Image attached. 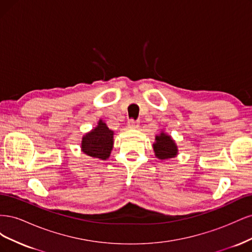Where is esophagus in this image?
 <instances>
[{"label": "esophagus", "mask_w": 252, "mask_h": 252, "mask_svg": "<svg viewBox=\"0 0 252 252\" xmlns=\"http://www.w3.org/2000/svg\"><path fill=\"white\" fill-rule=\"evenodd\" d=\"M127 126H128V128L134 129V128H138V127H139V123H138V122H134L133 120H130V121L128 122Z\"/></svg>", "instance_id": "obj_1"}]
</instances>
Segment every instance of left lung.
Returning a JSON list of instances; mask_svg holds the SVG:
<instances>
[{
	"label": "left lung",
	"instance_id": "1",
	"mask_svg": "<svg viewBox=\"0 0 252 252\" xmlns=\"http://www.w3.org/2000/svg\"><path fill=\"white\" fill-rule=\"evenodd\" d=\"M152 148H154L156 158L162 161L175 158L179 155L177 143L171 135L166 133L164 130L156 135V141L152 145Z\"/></svg>",
	"mask_w": 252,
	"mask_h": 252
}]
</instances>
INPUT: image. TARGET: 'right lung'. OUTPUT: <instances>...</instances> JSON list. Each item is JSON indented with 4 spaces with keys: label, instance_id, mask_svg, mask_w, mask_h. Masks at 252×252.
<instances>
[{
    "label": "right lung",
    "instance_id": "obj_1",
    "mask_svg": "<svg viewBox=\"0 0 252 252\" xmlns=\"http://www.w3.org/2000/svg\"><path fill=\"white\" fill-rule=\"evenodd\" d=\"M114 132L108 128L103 120H98L97 125L83 135L81 150L84 154L106 161L113 148Z\"/></svg>",
    "mask_w": 252,
    "mask_h": 252
}]
</instances>
